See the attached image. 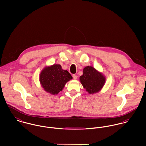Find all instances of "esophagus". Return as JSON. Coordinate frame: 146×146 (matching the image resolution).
<instances>
[{
	"label": "esophagus",
	"instance_id": "esophagus-1",
	"mask_svg": "<svg viewBox=\"0 0 146 146\" xmlns=\"http://www.w3.org/2000/svg\"><path fill=\"white\" fill-rule=\"evenodd\" d=\"M72 76H73V78H74V79H77V78H78V76H77V75H72Z\"/></svg>",
	"mask_w": 146,
	"mask_h": 146
}]
</instances>
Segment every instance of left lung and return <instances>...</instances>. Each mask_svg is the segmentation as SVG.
I'll return each mask as SVG.
<instances>
[{"label": "left lung", "mask_w": 146, "mask_h": 146, "mask_svg": "<svg viewBox=\"0 0 146 146\" xmlns=\"http://www.w3.org/2000/svg\"><path fill=\"white\" fill-rule=\"evenodd\" d=\"M79 79L84 88L90 94L101 91L106 82L104 75L94 67L89 66L84 68L83 74Z\"/></svg>", "instance_id": "obj_1"}]
</instances>
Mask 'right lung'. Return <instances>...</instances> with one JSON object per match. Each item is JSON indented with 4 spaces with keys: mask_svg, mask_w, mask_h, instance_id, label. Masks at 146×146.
<instances>
[{
    "mask_svg": "<svg viewBox=\"0 0 146 146\" xmlns=\"http://www.w3.org/2000/svg\"><path fill=\"white\" fill-rule=\"evenodd\" d=\"M72 79L71 74L59 64L45 66L39 75V81L44 90L52 95L62 90L66 84Z\"/></svg>",
    "mask_w": 146,
    "mask_h": 146,
    "instance_id": "obj_1",
    "label": "right lung"
}]
</instances>
